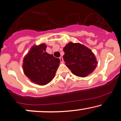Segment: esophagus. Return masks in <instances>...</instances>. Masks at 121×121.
Segmentation results:
<instances>
[{
  "instance_id": "obj_1",
  "label": "esophagus",
  "mask_w": 121,
  "mask_h": 121,
  "mask_svg": "<svg viewBox=\"0 0 121 121\" xmlns=\"http://www.w3.org/2000/svg\"><path fill=\"white\" fill-rule=\"evenodd\" d=\"M59 59H60V62L61 63H63L64 62V60H63V57H62V56H60V58H59Z\"/></svg>"
}]
</instances>
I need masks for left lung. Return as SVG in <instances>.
Masks as SVG:
<instances>
[{"label":"left lung","mask_w":121,"mask_h":121,"mask_svg":"<svg viewBox=\"0 0 121 121\" xmlns=\"http://www.w3.org/2000/svg\"><path fill=\"white\" fill-rule=\"evenodd\" d=\"M65 65L74 75L85 77L94 71L97 62L91 50L80 43L70 42L63 48Z\"/></svg>","instance_id":"1"}]
</instances>
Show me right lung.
<instances>
[{
  "label": "right lung",
  "instance_id": "obj_1",
  "mask_svg": "<svg viewBox=\"0 0 121 121\" xmlns=\"http://www.w3.org/2000/svg\"><path fill=\"white\" fill-rule=\"evenodd\" d=\"M44 44L34 45L23 59L25 75L31 81L45 85L53 80L60 63V59L46 52Z\"/></svg>",
  "mask_w": 121,
  "mask_h": 121
}]
</instances>
